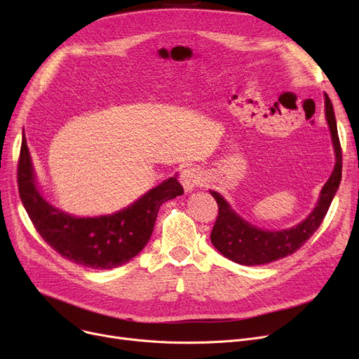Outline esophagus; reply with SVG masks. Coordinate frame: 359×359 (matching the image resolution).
Returning a JSON list of instances; mask_svg holds the SVG:
<instances>
[{
	"mask_svg": "<svg viewBox=\"0 0 359 359\" xmlns=\"http://www.w3.org/2000/svg\"><path fill=\"white\" fill-rule=\"evenodd\" d=\"M180 177H182V184H183L186 192H192L196 186L202 184V182H203L202 173L199 172V168H196L195 165L184 167Z\"/></svg>",
	"mask_w": 359,
	"mask_h": 359,
	"instance_id": "34e87169",
	"label": "esophagus"
}]
</instances>
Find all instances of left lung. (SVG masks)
I'll use <instances>...</instances> for the list:
<instances>
[{"label":"left lung","instance_id":"left-lung-1","mask_svg":"<svg viewBox=\"0 0 359 359\" xmlns=\"http://www.w3.org/2000/svg\"><path fill=\"white\" fill-rule=\"evenodd\" d=\"M325 116L329 125L334 167L320 191L317 203L306 219L284 230H263L237 214L221 194L210 191L218 203V217L211 233L214 248L227 259L246 266L265 265L297 252L317 231L342 179V151L337 137L333 104L325 93Z\"/></svg>","mask_w":359,"mask_h":359}]
</instances>
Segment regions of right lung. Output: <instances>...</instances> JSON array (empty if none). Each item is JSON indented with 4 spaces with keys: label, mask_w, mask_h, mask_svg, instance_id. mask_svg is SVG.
I'll list each match as a JSON object with an SVG mask.
<instances>
[{
    "label": "right lung",
    "mask_w": 359,
    "mask_h": 359,
    "mask_svg": "<svg viewBox=\"0 0 359 359\" xmlns=\"http://www.w3.org/2000/svg\"><path fill=\"white\" fill-rule=\"evenodd\" d=\"M17 179L22 202L37 233L62 257L90 269H113L134 259L153 234L160 206L183 195L176 175L121 211L75 217L48 202L37 187L25 132Z\"/></svg>",
    "instance_id": "add662e5"
}]
</instances>
